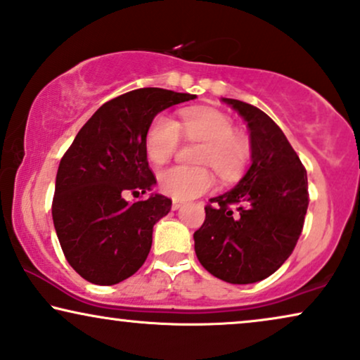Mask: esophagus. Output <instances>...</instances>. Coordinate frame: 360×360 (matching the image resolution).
Returning a JSON list of instances; mask_svg holds the SVG:
<instances>
[{"label":"esophagus","mask_w":360,"mask_h":360,"mask_svg":"<svg viewBox=\"0 0 360 360\" xmlns=\"http://www.w3.org/2000/svg\"><path fill=\"white\" fill-rule=\"evenodd\" d=\"M183 206H184L183 201H176V199L172 201V211H177V209H181Z\"/></svg>","instance_id":"1"}]
</instances>
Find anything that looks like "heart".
Returning a JSON list of instances; mask_svg holds the SVG:
<instances>
[{
    "instance_id": "heart-1",
    "label": "heart",
    "mask_w": 360,
    "mask_h": 360,
    "mask_svg": "<svg viewBox=\"0 0 360 360\" xmlns=\"http://www.w3.org/2000/svg\"><path fill=\"white\" fill-rule=\"evenodd\" d=\"M181 131L191 141H204L198 161L216 169L224 181L240 176L251 156L249 141L234 131V122L212 108L186 109L181 124L174 117L158 115L144 136V149L154 165H165L181 143ZM159 189L176 201L198 198L216 184L207 167L171 166L158 174Z\"/></svg>"
}]
</instances>
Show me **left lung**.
I'll use <instances>...</instances> for the list:
<instances>
[{
  "label": "left lung",
  "instance_id": "left-lung-1",
  "mask_svg": "<svg viewBox=\"0 0 360 360\" xmlns=\"http://www.w3.org/2000/svg\"><path fill=\"white\" fill-rule=\"evenodd\" d=\"M222 101L248 122L251 166L233 189L206 206L194 251L217 279L252 284L274 274L297 244L309 206L307 172L266 112L238 99Z\"/></svg>",
  "mask_w": 360,
  "mask_h": 360
}]
</instances>
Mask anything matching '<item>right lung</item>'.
Listing matches in <instances>:
<instances>
[{
  "mask_svg": "<svg viewBox=\"0 0 360 360\" xmlns=\"http://www.w3.org/2000/svg\"><path fill=\"white\" fill-rule=\"evenodd\" d=\"M195 94L141 88L121 94L89 117L68 149L56 174L53 222L70 266L86 281L112 285L146 261L153 227L171 211V199L149 193L144 136L151 121Z\"/></svg>",
  "mask_w": 360,
  "mask_h": 360,
  "instance_id": "right-lung-1",
  "label": "right lung"
}]
</instances>
